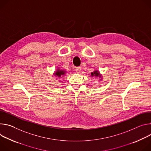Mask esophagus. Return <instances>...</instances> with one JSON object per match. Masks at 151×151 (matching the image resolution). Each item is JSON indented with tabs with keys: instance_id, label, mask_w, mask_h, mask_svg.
Listing matches in <instances>:
<instances>
[{
	"instance_id": "esophagus-1",
	"label": "esophagus",
	"mask_w": 151,
	"mask_h": 151,
	"mask_svg": "<svg viewBox=\"0 0 151 151\" xmlns=\"http://www.w3.org/2000/svg\"><path fill=\"white\" fill-rule=\"evenodd\" d=\"M76 71L77 73H80V71H81V68H80V67H79V66L76 67Z\"/></svg>"
}]
</instances>
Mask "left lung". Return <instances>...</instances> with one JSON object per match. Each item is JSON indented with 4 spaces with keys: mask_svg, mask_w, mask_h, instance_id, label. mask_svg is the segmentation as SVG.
Instances as JSON below:
<instances>
[{
    "mask_svg": "<svg viewBox=\"0 0 151 151\" xmlns=\"http://www.w3.org/2000/svg\"><path fill=\"white\" fill-rule=\"evenodd\" d=\"M92 76H100L99 73L98 71H94L93 73H91Z\"/></svg>",
    "mask_w": 151,
    "mask_h": 151,
    "instance_id": "left-lung-1",
    "label": "left lung"
}]
</instances>
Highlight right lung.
I'll list each match as a JSON object with an SVG mask.
<instances>
[{
	"label": "right lung",
	"instance_id": "obj_1",
	"mask_svg": "<svg viewBox=\"0 0 151 151\" xmlns=\"http://www.w3.org/2000/svg\"><path fill=\"white\" fill-rule=\"evenodd\" d=\"M56 76H58L59 77H61L62 76L64 75L65 74V71H62V70H58L55 74H54Z\"/></svg>",
	"mask_w": 151,
	"mask_h": 151
}]
</instances>
